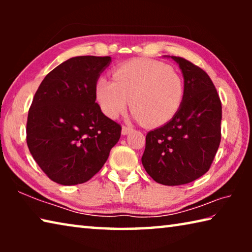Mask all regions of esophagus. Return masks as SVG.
Returning a JSON list of instances; mask_svg holds the SVG:
<instances>
[{"instance_id": "obj_1", "label": "esophagus", "mask_w": 252, "mask_h": 252, "mask_svg": "<svg viewBox=\"0 0 252 252\" xmlns=\"http://www.w3.org/2000/svg\"><path fill=\"white\" fill-rule=\"evenodd\" d=\"M133 130L132 129L131 126H122V134L123 135H126V134H127V133H130V132Z\"/></svg>"}]
</instances>
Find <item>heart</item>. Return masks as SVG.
Wrapping results in <instances>:
<instances>
[{"instance_id": "heart-1", "label": "heart", "mask_w": 252, "mask_h": 252, "mask_svg": "<svg viewBox=\"0 0 252 252\" xmlns=\"http://www.w3.org/2000/svg\"><path fill=\"white\" fill-rule=\"evenodd\" d=\"M112 78H100L95 84L97 103L110 119L125 112L130 101L136 119L146 126H158L169 122L181 108L185 81L163 63L131 60L117 66Z\"/></svg>"}]
</instances>
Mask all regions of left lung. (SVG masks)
I'll return each instance as SVG.
<instances>
[{"label": "left lung", "mask_w": 252, "mask_h": 252, "mask_svg": "<svg viewBox=\"0 0 252 252\" xmlns=\"http://www.w3.org/2000/svg\"><path fill=\"white\" fill-rule=\"evenodd\" d=\"M185 78L180 110L164 126L146 136L142 164L164 186L192 182L210 169L221 141V101L206 72L192 62L172 57Z\"/></svg>", "instance_id": "8db88e82"}]
</instances>
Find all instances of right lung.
Listing matches in <instances>:
<instances>
[{
  "instance_id": "add662e5",
  "label": "right lung",
  "mask_w": 252,
  "mask_h": 252,
  "mask_svg": "<svg viewBox=\"0 0 252 252\" xmlns=\"http://www.w3.org/2000/svg\"><path fill=\"white\" fill-rule=\"evenodd\" d=\"M110 57L71 58L45 76L33 97L27 143L51 180L63 186L90 180L108 160L121 126L102 113L95 84Z\"/></svg>"
}]
</instances>
